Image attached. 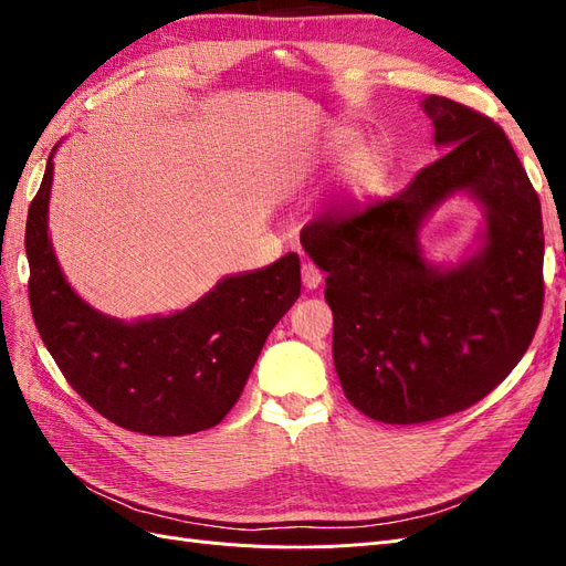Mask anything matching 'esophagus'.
Returning <instances> with one entry per match:
<instances>
[{"label": "esophagus", "instance_id": "1", "mask_svg": "<svg viewBox=\"0 0 566 566\" xmlns=\"http://www.w3.org/2000/svg\"><path fill=\"white\" fill-rule=\"evenodd\" d=\"M323 281V273L312 264V262H302V283L306 290H316Z\"/></svg>", "mask_w": 566, "mask_h": 566}]
</instances>
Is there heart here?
<instances>
[{
	"instance_id": "b5f03b06",
	"label": "heart",
	"mask_w": 566,
	"mask_h": 566,
	"mask_svg": "<svg viewBox=\"0 0 566 566\" xmlns=\"http://www.w3.org/2000/svg\"><path fill=\"white\" fill-rule=\"evenodd\" d=\"M358 134L352 129H337L325 136L316 148L295 163V177L304 179L314 175L316 169L335 167L347 163L345 169V191L349 205H366L382 193L389 179V158L380 146H361Z\"/></svg>"
}]
</instances>
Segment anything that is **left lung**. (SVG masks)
I'll list each match as a JSON object with an SVG mask.
<instances>
[{
    "label": "left lung",
    "instance_id": "1",
    "mask_svg": "<svg viewBox=\"0 0 566 566\" xmlns=\"http://www.w3.org/2000/svg\"><path fill=\"white\" fill-rule=\"evenodd\" d=\"M420 108L443 156L397 198L300 233L328 273L345 397L387 424L430 422L484 399L520 364L543 310L541 200L505 132L443 96H424ZM455 195L478 202L483 227L458 263H437L419 233Z\"/></svg>",
    "mask_w": 566,
    "mask_h": 566
}]
</instances>
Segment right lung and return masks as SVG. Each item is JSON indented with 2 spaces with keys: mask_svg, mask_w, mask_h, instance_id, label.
<instances>
[{
  "mask_svg": "<svg viewBox=\"0 0 566 566\" xmlns=\"http://www.w3.org/2000/svg\"><path fill=\"white\" fill-rule=\"evenodd\" d=\"M56 148L25 227L28 295L42 342L71 387L117 427L150 437L210 430L241 397L273 325L300 297L297 252L224 276L175 314L136 321L101 314L65 281L51 245Z\"/></svg>",
  "mask_w": 566,
  "mask_h": 566,
  "instance_id": "add662e5",
  "label": "right lung"
}]
</instances>
